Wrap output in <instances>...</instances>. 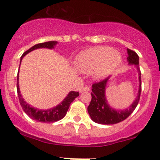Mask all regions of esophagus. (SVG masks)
Listing matches in <instances>:
<instances>
[{
    "mask_svg": "<svg viewBox=\"0 0 160 160\" xmlns=\"http://www.w3.org/2000/svg\"><path fill=\"white\" fill-rule=\"evenodd\" d=\"M89 91V87L88 86H85L84 87H82L80 90V92H88Z\"/></svg>",
    "mask_w": 160,
    "mask_h": 160,
    "instance_id": "esophagus-1",
    "label": "esophagus"
}]
</instances>
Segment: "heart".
<instances>
[{"mask_svg":"<svg viewBox=\"0 0 160 160\" xmlns=\"http://www.w3.org/2000/svg\"><path fill=\"white\" fill-rule=\"evenodd\" d=\"M122 62V56L112 47H98L83 51L76 58V67L83 73L92 72L96 80L107 78Z\"/></svg>","mask_w":160,"mask_h":160,"instance_id":"b5f03b06","label":"heart"}]
</instances>
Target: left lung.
Returning <instances> with one entry per match:
<instances>
[{"label":"left lung","mask_w":160,"mask_h":160,"mask_svg":"<svg viewBox=\"0 0 160 160\" xmlns=\"http://www.w3.org/2000/svg\"><path fill=\"white\" fill-rule=\"evenodd\" d=\"M127 61L129 65H133L136 67L138 72L139 88L137 97L133 103L125 110H116L111 108L108 104L105 95L106 86L110 78H107L98 82H95L92 86V100L88 106L87 111L91 119L95 122L104 125H112L122 122L132 113L137 107L140 99L141 92V71L139 68V57L138 54L131 49H127Z\"/></svg>","instance_id":"1"}]
</instances>
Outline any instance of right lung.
Here are the masks:
<instances>
[{"mask_svg": "<svg viewBox=\"0 0 160 160\" xmlns=\"http://www.w3.org/2000/svg\"><path fill=\"white\" fill-rule=\"evenodd\" d=\"M57 44V41H48L45 42V43H38L33 46L30 49H28L26 52H25L21 56V59H20V64H21L22 60L23 57L25 55L28 54V52H32L34 49H40V48H48V49H53L55 46ZM17 93L18 96H19V102L21 104L22 108L23 111L25 113L30 117L33 120L38 121V122H54L56 121H58L64 118V117L67 113L68 110L70 107V104L71 102L74 100L77 97L79 96L78 92L71 91L68 94L67 96L65 97V99L58 104L56 107L50 108V109L47 110H40L38 108L32 107L29 105L28 104L25 102L22 98L21 92L19 90V72H18L17 76Z\"/></svg>", "mask_w": 160, "mask_h": 160, "instance_id": "obj_1", "label": "right lung"}]
</instances>
